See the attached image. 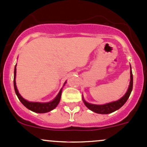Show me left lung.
<instances>
[{"label": "left lung", "instance_id": "1", "mask_svg": "<svg viewBox=\"0 0 147 147\" xmlns=\"http://www.w3.org/2000/svg\"><path fill=\"white\" fill-rule=\"evenodd\" d=\"M130 69H131V65H130ZM130 84L129 86L128 90H127V93L121 97V99L117 101H115L113 102H110V103L105 104V105H92V104H90L88 102L84 101L83 100L84 105L87 108L92 110V112H95V113L102 114V115H106V114L112 113V112H115V111L117 110L119 108H121L123 105L125 104V102L127 101L128 98L129 97L130 94H131V91H132L133 87V75L131 69L130 70Z\"/></svg>", "mask_w": 147, "mask_h": 147}]
</instances>
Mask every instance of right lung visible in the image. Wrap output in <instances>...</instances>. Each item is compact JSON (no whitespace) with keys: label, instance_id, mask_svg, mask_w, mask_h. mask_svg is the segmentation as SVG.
<instances>
[{"label":"right lung","instance_id":"right-lung-1","mask_svg":"<svg viewBox=\"0 0 147 147\" xmlns=\"http://www.w3.org/2000/svg\"><path fill=\"white\" fill-rule=\"evenodd\" d=\"M16 65L15 67L14 70V89L16 94H17L19 100L21 102V103L24 105L26 107H27L28 109L32 111V112H37V113H45V112H48L50 111L53 110V109L57 106L60 100V97H61L62 90H60L59 94H57V97L55 98L54 100L52 102H47V103H40V102H28L23 99L21 97L20 94H19L18 91L17 87H16ZM66 82H65V84Z\"/></svg>","mask_w":147,"mask_h":147}]
</instances>
